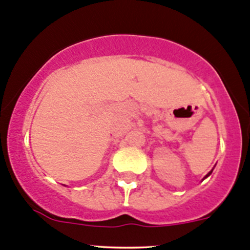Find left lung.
<instances>
[{
  "instance_id": "8db88e82",
  "label": "left lung",
  "mask_w": 250,
  "mask_h": 250,
  "mask_svg": "<svg viewBox=\"0 0 250 250\" xmlns=\"http://www.w3.org/2000/svg\"><path fill=\"white\" fill-rule=\"evenodd\" d=\"M211 172H212V169H211V171H210V172H209V173H208V174H207V176H205V178H207V177H209V176H210V174H211Z\"/></svg>"
}]
</instances>
